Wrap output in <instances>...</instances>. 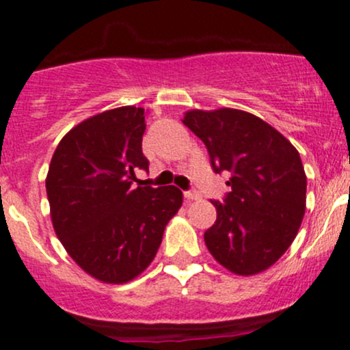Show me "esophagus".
<instances>
[{"label": "esophagus", "instance_id": "1", "mask_svg": "<svg viewBox=\"0 0 350 350\" xmlns=\"http://www.w3.org/2000/svg\"><path fill=\"white\" fill-rule=\"evenodd\" d=\"M185 198L188 201H196V200H200L201 195H200V191H196V189H188V191H185Z\"/></svg>", "mask_w": 350, "mask_h": 350}]
</instances>
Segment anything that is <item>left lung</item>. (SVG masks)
Here are the masks:
<instances>
[{
	"label": "left lung",
	"mask_w": 350,
	"mask_h": 350,
	"mask_svg": "<svg viewBox=\"0 0 350 350\" xmlns=\"http://www.w3.org/2000/svg\"><path fill=\"white\" fill-rule=\"evenodd\" d=\"M201 139L232 191L211 201L217 220L204 232L211 256L241 276L266 271L295 241L305 215L306 176L298 150L276 129L234 108L191 109L183 120Z\"/></svg>",
	"instance_id": "8db88e82"
}]
</instances>
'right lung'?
Wrapping results in <instances>:
<instances>
[{
	"label": "right lung",
	"mask_w": 350,
	"mask_h": 350,
	"mask_svg": "<svg viewBox=\"0 0 350 350\" xmlns=\"http://www.w3.org/2000/svg\"><path fill=\"white\" fill-rule=\"evenodd\" d=\"M144 108L94 115L66 133L45 179L59 241L81 269L122 284L152 262L167 221L183 204L176 186L132 188L142 152Z\"/></svg>",
	"instance_id": "1"
}]
</instances>
